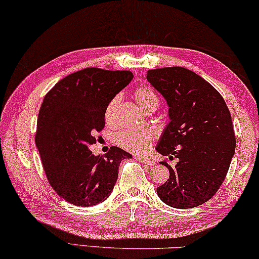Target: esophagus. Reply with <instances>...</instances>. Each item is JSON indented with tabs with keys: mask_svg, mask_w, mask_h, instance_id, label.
Instances as JSON below:
<instances>
[{
	"mask_svg": "<svg viewBox=\"0 0 259 259\" xmlns=\"http://www.w3.org/2000/svg\"><path fill=\"white\" fill-rule=\"evenodd\" d=\"M135 159H136L137 161H139V162L145 163V165H147V166H153L154 165L153 160H151L149 158H145V157H142V155H137V157Z\"/></svg>",
	"mask_w": 259,
	"mask_h": 259,
	"instance_id": "esophagus-1",
	"label": "esophagus"
}]
</instances>
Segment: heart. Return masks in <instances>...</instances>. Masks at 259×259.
<instances>
[{"label":"heart","instance_id":"obj_1","mask_svg":"<svg viewBox=\"0 0 259 259\" xmlns=\"http://www.w3.org/2000/svg\"><path fill=\"white\" fill-rule=\"evenodd\" d=\"M135 100L139 107L145 112H154L160 105V98L154 89L150 86H138L134 92ZM121 101V96L117 94L110 99L105 109V120L110 124L114 120L115 110ZM154 141V135L151 130H124L118 133L114 138L115 144L126 151L134 153H144L150 149L152 142Z\"/></svg>","mask_w":259,"mask_h":259}]
</instances>
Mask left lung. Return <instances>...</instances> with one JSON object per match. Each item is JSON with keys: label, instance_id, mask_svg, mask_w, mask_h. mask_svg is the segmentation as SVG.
Listing matches in <instances>:
<instances>
[{"label": "left lung", "instance_id": "1", "mask_svg": "<svg viewBox=\"0 0 259 259\" xmlns=\"http://www.w3.org/2000/svg\"><path fill=\"white\" fill-rule=\"evenodd\" d=\"M147 80L165 97L170 122L157 151L173 160L160 163L169 179L157 188L163 203L175 208H192L211 199L225 181L235 152L231 112L213 86L182 67L147 71Z\"/></svg>", "mask_w": 259, "mask_h": 259}]
</instances>
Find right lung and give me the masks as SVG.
Returning a JSON list of instances; mask_svg holds the SVG:
<instances>
[{"label": "right lung", "instance_id": "right-lung-1", "mask_svg": "<svg viewBox=\"0 0 259 259\" xmlns=\"http://www.w3.org/2000/svg\"><path fill=\"white\" fill-rule=\"evenodd\" d=\"M133 77L128 70L86 68L64 77L45 96L35 144L49 184L67 202L93 206L108 198L120 162L131 158L116 146L105 155H93L89 147L104 129L106 106Z\"/></svg>", "mask_w": 259, "mask_h": 259}]
</instances>
